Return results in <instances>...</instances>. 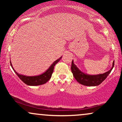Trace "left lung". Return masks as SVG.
<instances>
[{
  "instance_id": "left-lung-1",
  "label": "left lung",
  "mask_w": 122,
  "mask_h": 122,
  "mask_svg": "<svg viewBox=\"0 0 122 122\" xmlns=\"http://www.w3.org/2000/svg\"><path fill=\"white\" fill-rule=\"evenodd\" d=\"M114 66V61L113 62L112 67L110 71L103 74L97 75H88L81 72L77 67L75 65L73 61H72L71 71L75 79L77 81L81 84L86 86H97L102 83L111 72L112 69Z\"/></svg>"
}]
</instances>
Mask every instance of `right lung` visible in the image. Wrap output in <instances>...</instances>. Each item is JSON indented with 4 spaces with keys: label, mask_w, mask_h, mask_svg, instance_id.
I'll return each instance as SVG.
<instances>
[{
    "label": "right lung",
    "mask_w": 122,
    "mask_h": 122,
    "mask_svg": "<svg viewBox=\"0 0 122 122\" xmlns=\"http://www.w3.org/2000/svg\"><path fill=\"white\" fill-rule=\"evenodd\" d=\"M61 58H62V57H60V58H58L56 61H54L52 65L50 66V68L45 72L43 73L42 75H40L39 76H26L19 75V73H18L15 71L13 67L12 66V64L11 63V61L10 64L11 66H12V69L14 70V71L16 74V75L19 77V79L24 82L25 84H26L28 85H31V86H36V85H40L43 84H45L46 82L49 80L50 78H51V75H52L53 71H54V66L61 59Z\"/></svg>",
    "instance_id": "right-lung-1"
}]
</instances>
